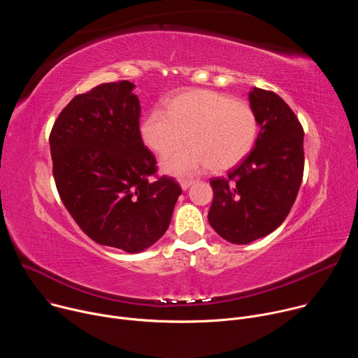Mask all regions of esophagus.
<instances>
[{
    "label": "esophagus",
    "instance_id": "esophagus-1",
    "mask_svg": "<svg viewBox=\"0 0 358 358\" xmlns=\"http://www.w3.org/2000/svg\"><path fill=\"white\" fill-rule=\"evenodd\" d=\"M192 184H194V180H180V185H181V188H182L184 191L188 189Z\"/></svg>",
    "mask_w": 358,
    "mask_h": 358
}]
</instances>
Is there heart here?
I'll list each match as a JSON object with an SVG mask.
<instances>
[{
	"mask_svg": "<svg viewBox=\"0 0 358 358\" xmlns=\"http://www.w3.org/2000/svg\"><path fill=\"white\" fill-rule=\"evenodd\" d=\"M185 134L189 144L160 163L166 174L192 176L210 167L227 171L249 155L257 141L258 119L245 100L194 89L173 96L166 112L152 109L140 123L143 143L157 155L178 147Z\"/></svg>",
	"mask_w": 358,
	"mask_h": 358,
	"instance_id": "heart-1",
	"label": "heart"
}]
</instances>
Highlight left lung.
Masks as SVG:
<instances>
[{
  "instance_id": "left-lung-1",
  "label": "left lung",
  "mask_w": 358,
  "mask_h": 358,
  "mask_svg": "<svg viewBox=\"0 0 358 358\" xmlns=\"http://www.w3.org/2000/svg\"><path fill=\"white\" fill-rule=\"evenodd\" d=\"M249 105L261 131L249 156L225 178H213L210 225L225 241L246 245L273 232L297 196L304 167L303 129L273 92L253 87Z\"/></svg>"
}]
</instances>
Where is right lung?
Returning a JSON list of instances; mask_svg holds the SVG:
<instances>
[{"label": "right lung", "mask_w": 358, "mask_h": 358, "mask_svg": "<svg viewBox=\"0 0 358 358\" xmlns=\"http://www.w3.org/2000/svg\"><path fill=\"white\" fill-rule=\"evenodd\" d=\"M127 80L75 96L49 136L64 206L94 242L140 253L167 231L181 187L150 181L156 159L144 145L140 100Z\"/></svg>", "instance_id": "1"}]
</instances>
